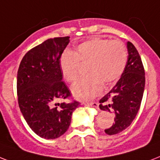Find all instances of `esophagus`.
Instances as JSON below:
<instances>
[{"instance_id":"esophagus-1","label":"esophagus","mask_w":160,"mask_h":160,"mask_svg":"<svg viewBox=\"0 0 160 160\" xmlns=\"http://www.w3.org/2000/svg\"><path fill=\"white\" fill-rule=\"evenodd\" d=\"M87 106H89V107H93L98 108V103L96 102H87L86 103Z\"/></svg>"}]
</instances>
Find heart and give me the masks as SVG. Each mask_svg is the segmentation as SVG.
<instances>
[{"mask_svg": "<svg viewBox=\"0 0 160 160\" xmlns=\"http://www.w3.org/2000/svg\"><path fill=\"white\" fill-rule=\"evenodd\" d=\"M127 61L125 45L119 40L102 38L88 40L78 45L76 52L66 51L59 61L62 76L67 82H75L79 76L80 64H88L89 76L72 86L78 99L90 100L99 95L103 88L118 82L122 76Z\"/></svg>", "mask_w": 160, "mask_h": 160, "instance_id": "1", "label": "heart"}]
</instances>
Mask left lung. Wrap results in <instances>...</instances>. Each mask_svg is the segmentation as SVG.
I'll return each instance as SVG.
<instances>
[{"instance_id":"left-lung-1","label":"left lung","mask_w":160,"mask_h":160,"mask_svg":"<svg viewBox=\"0 0 160 160\" xmlns=\"http://www.w3.org/2000/svg\"><path fill=\"white\" fill-rule=\"evenodd\" d=\"M128 59L122 76L115 86L99 100V108L112 112L114 123L105 129L108 135L120 133L129 127L141 107L145 89V69L138 51L127 42Z\"/></svg>"}]
</instances>
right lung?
Here are the masks:
<instances>
[{"mask_svg": "<svg viewBox=\"0 0 160 160\" xmlns=\"http://www.w3.org/2000/svg\"><path fill=\"white\" fill-rule=\"evenodd\" d=\"M70 37L49 38L26 53L17 73L18 102L32 131L44 139L60 137L70 127L80 102L55 103L71 97L62 81L59 61Z\"/></svg>", "mask_w": 160, "mask_h": 160, "instance_id": "1", "label": "right lung"}]
</instances>
